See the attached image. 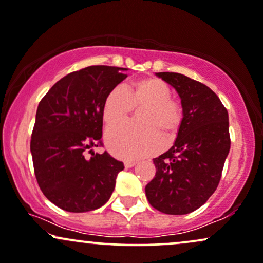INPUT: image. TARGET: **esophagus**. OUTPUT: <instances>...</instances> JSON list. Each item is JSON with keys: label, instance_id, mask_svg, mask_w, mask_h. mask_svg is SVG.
I'll use <instances>...</instances> for the list:
<instances>
[{"label": "esophagus", "instance_id": "obj_1", "mask_svg": "<svg viewBox=\"0 0 263 263\" xmlns=\"http://www.w3.org/2000/svg\"><path fill=\"white\" fill-rule=\"evenodd\" d=\"M135 164H137L135 161H124V166L125 167H133Z\"/></svg>", "mask_w": 263, "mask_h": 263}]
</instances>
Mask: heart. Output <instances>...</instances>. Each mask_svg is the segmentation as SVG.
I'll use <instances>...</instances> for the list:
<instances>
[{
  "label": "heart",
  "mask_w": 263,
  "mask_h": 263,
  "mask_svg": "<svg viewBox=\"0 0 263 263\" xmlns=\"http://www.w3.org/2000/svg\"><path fill=\"white\" fill-rule=\"evenodd\" d=\"M139 123H123L111 126L105 134V143L114 155L125 160L154 154L163 144L162 134L174 137L182 122V109L171 99V89L158 78H143L132 82L125 90L116 87L105 96L102 107L103 120L113 125L139 108Z\"/></svg>",
  "instance_id": "b5f03b06"
}]
</instances>
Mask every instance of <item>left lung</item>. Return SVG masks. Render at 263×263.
<instances>
[{
    "label": "left lung",
    "mask_w": 263,
    "mask_h": 263,
    "mask_svg": "<svg viewBox=\"0 0 263 263\" xmlns=\"http://www.w3.org/2000/svg\"><path fill=\"white\" fill-rule=\"evenodd\" d=\"M156 77L179 94L182 122L174 145L159 158L154 179L145 186L150 205L167 215L197 210L216 190L229 155V113L209 87L180 73Z\"/></svg>",
    "instance_id": "left-lung-1"
}]
</instances>
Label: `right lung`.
I'll list each match as a JSON object with an SVG mask.
<instances>
[{
	"label": "right lung",
	"mask_w": 263,
	"mask_h": 263,
	"mask_svg": "<svg viewBox=\"0 0 263 263\" xmlns=\"http://www.w3.org/2000/svg\"><path fill=\"white\" fill-rule=\"evenodd\" d=\"M125 70L90 66L69 73L38 104L31 139L34 174L44 196L62 210H96L113 194L124 164L92 147L102 144L105 96L128 77Z\"/></svg>",
	"instance_id": "add662e5"
}]
</instances>
